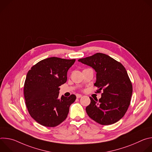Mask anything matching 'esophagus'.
<instances>
[{"label": "esophagus", "mask_w": 152, "mask_h": 152, "mask_svg": "<svg viewBox=\"0 0 152 152\" xmlns=\"http://www.w3.org/2000/svg\"><path fill=\"white\" fill-rule=\"evenodd\" d=\"M82 95L81 94H76V97L78 99V98H80V97H82Z\"/></svg>", "instance_id": "esophagus-1"}]
</instances>
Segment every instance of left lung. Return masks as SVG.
<instances>
[{"instance_id": "obj_1", "label": "left lung", "mask_w": 152, "mask_h": 152, "mask_svg": "<svg viewBox=\"0 0 152 152\" xmlns=\"http://www.w3.org/2000/svg\"><path fill=\"white\" fill-rule=\"evenodd\" d=\"M78 61L96 71L97 93L103 91L99 100L90 97V104L86 107L88 115L102 125L117 122L126 113L132 94V83L126 69L120 62L101 53Z\"/></svg>"}]
</instances>
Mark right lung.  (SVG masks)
Instances as JSON below:
<instances>
[{
    "label": "right lung",
    "instance_id": "right-lung-1",
    "mask_svg": "<svg viewBox=\"0 0 152 152\" xmlns=\"http://www.w3.org/2000/svg\"><path fill=\"white\" fill-rule=\"evenodd\" d=\"M75 59L51 57L40 61L27 73L24 85L26 105L39 124L55 127L66 119L76 97H58L59 86L67 80V72Z\"/></svg>",
    "mask_w": 152,
    "mask_h": 152
}]
</instances>
